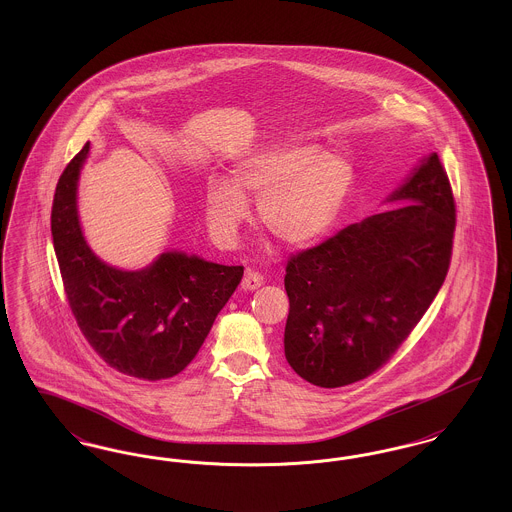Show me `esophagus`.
Returning a JSON list of instances; mask_svg holds the SVG:
<instances>
[{
    "label": "esophagus",
    "instance_id": "34e87169",
    "mask_svg": "<svg viewBox=\"0 0 512 512\" xmlns=\"http://www.w3.org/2000/svg\"><path fill=\"white\" fill-rule=\"evenodd\" d=\"M261 284H263V276L259 272H251V270L245 272L244 280H242L244 292H255L257 288H261Z\"/></svg>",
    "mask_w": 512,
    "mask_h": 512
}]
</instances>
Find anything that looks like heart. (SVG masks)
<instances>
[{"label":"heart","instance_id":"b5f03b06","mask_svg":"<svg viewBox=\"0 0 512 512\" xmlns=\"http://www.w3.org/2000/svg\"><path fill=\"white\" fill-rule=\"evenodd\" d=\"M353 182V163L341 151L315 144L261 147L232 167V186L209 180L205 222L217 244L232 247L253 199L268 234L286 247H307L336 224Z\"/></svg>","mask_w":512,"mask_h":512}]
</instances>
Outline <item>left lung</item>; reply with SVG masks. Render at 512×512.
Listing matches in <instances>:
<instances>
[{
	"instance_id": "left-lung-1",
	"label": "left lung",
	"mask_w": 512,
	"mask_h": 512,
	"mask_svg": "<svg viewBox=\"0 0 512 512\" xmlns=\"http://www.w3.org/2000/svg\"><path fill=\"white\" fill-rule=\"evenodd\" d=\"M384 203L399 205L288 261L284 353L320 388L359 382L384 365L447 276L455 201L438 153L420 159Z\"/></svg>"
}]
</instances>
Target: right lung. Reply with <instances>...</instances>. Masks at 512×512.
<instances>
[{
	"label": "right lung",
	"mask_w": 512,
	"mask_h": 512,
	"mask_svg": "<svg viewBox=\"0 0 512 512\" xmlns=\"http://www.w3.org/2000/svg\"><path fill=\"white\" fill-rule=\"evenodd\" d=\"M90 142L61 174L51 236L74 318L99 357L122 374L165 380L194 361L244 267H226L184 251H165L138 270L101 261L78 215V180Z\"/></svg>",
	"instance_id": "1"
}]
</instances>
